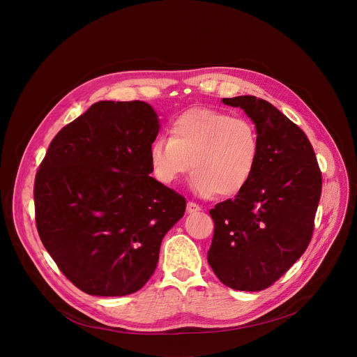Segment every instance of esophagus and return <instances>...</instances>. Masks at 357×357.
Here are the masks:
<instances>
[{
    "label": "esophagus",
    "mask_w": 357,
    "mask_h": 357,
    "mask_svg": "<svg viewBox=\"0 0 357 357\" xmlns=\"http://www.w3.org/2000/svg\"><path fill=\"white\" fill-rule=\"evenodd\" d=\"M198 211H201V206L197 205L195 202H188V204H186V212H188V213H195V212H198Z\"/></svg>",
    "instance_id": "esophagus-1"
}]
</instances>
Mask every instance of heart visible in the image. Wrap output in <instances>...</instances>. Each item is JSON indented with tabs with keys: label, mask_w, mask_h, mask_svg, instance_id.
I'll return each instance as SVG.
<instances>
[{
	"label": "heart",
	"mask_w": 357,
	"mask_h": 357,
	"mask_svg": "<svg viewBox=\"0 0 357 357\" xmlns=\"http://www.w3.org/2000/svg\"><path fill=\"white\" fill-rule=\"evenodd\" d=\"M168 136H158L149 148L155 176L166 185L189 168L192 191L202 198L240 194L254 175L259 139L254 125L228 113L194 107L181 113Z\"/></svg>",
	"instance_id": "obj_1"
}]
</instances>
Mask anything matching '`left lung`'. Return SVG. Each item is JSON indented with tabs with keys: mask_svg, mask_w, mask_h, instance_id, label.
I'll return each instance as SVG.
<instances>
[{
	"mask_svg": "<svg viewBox=\"0 0 357 357\" xmlns=\"http://www.w3.org/2000/svg\"><path fill=\"white\" fill-rule=\"evenodd\" d=\"M255 125L259 156L252 178L234 199L209 213L215 224L208 264L227 287H270L303 255L312 240L321 174L305 133L267 100L222 99Z\"/></svg>",
	"mask_w": 357,
	"mask_h": 357,
	"instance_id": "obj_1",
	"label": "left lung"
}]
</instances>
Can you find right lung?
<instances>
[{"mask_svg":"<svg viewBox=\"0 0 357 357\" xmlns=\"http://www.w3.org/2000/svg\"><path fill=\"white\" fill-rule=\"evenodd\" d=\"M160 125L146 102L91 105L52 140L34 183L43 245L90 296L121 297L155 273L186 201L151 176Z\"/></svg>","mask_w":357,"mask_h":357,"instance_id":"right-lung-1","label":"right lung"}]
</instances>
